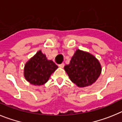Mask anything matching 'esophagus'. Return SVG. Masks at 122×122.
Here are the masks:
<instances>
[{"mask_svg": "<svg viewBox=\"0 0 122 122\" xmlns=\"http://www.w3.org/2000/svg\"><path fill=\"white\" fill-rule=\"evenodd\" d=\"M64 63H61V64H59V67H61V68H62V67H64Z\"/></svg>", "mask_w": 122, "mask_h": 122, "instance_id": "obj_1", "label": "esophagus"}]
</instances>
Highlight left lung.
Instances as JSON below:
<instances>
[{"label": "left lung", "instance_id": "8db88e82", "mask_svg": "<svg viewBox=\"0 0 122 122\" xmlns=\"http://www.w3.org/2000/svg\"><path fill=\"white\" fill-rule=\"evenodd\" d=\"M64 70L73 83L85 87L95 83L101 72V66L93 55L77 50Z\"/></svg>", "mask_w": 122, "mask_h": 122}]
</instances>
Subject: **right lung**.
Masks as SVG:
<instances>
[{
	"label": "right lung",
	"mask_w": 122,
	"mask_h": 122,
	"mask_svg": "<svg viewBox=\"0 0 122 122\" xmlns=\"http://www.w3.org/2000/svg\"><path fill=\"white\" fill-rule=\"evenodd\" d=\"M58 66L51 60H48L42 51H39L24 66V76L30 84L42 85L48 81Z\"/></svg>",
	"instance_id": "right-lung-1"
}]
</instances>
